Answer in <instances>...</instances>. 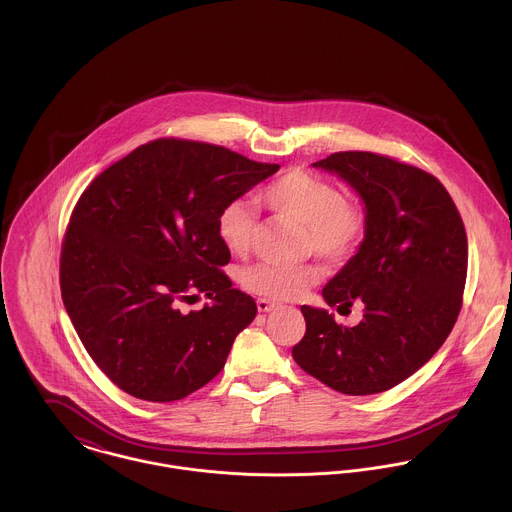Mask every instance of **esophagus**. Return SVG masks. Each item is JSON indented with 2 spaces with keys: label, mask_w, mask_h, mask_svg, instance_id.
Masks as SVG:
<instances>
[{
  "label": "esophagus",
  "mask_w": 512,
  "mask_h": 512,
  "mask_svg": "<svg viewBox=\"0 0 512 512\" xmlns=\"http://www.w3.org/2000/svg\"><path fill=\"white\" fill-rule=\"evenodd\" d=\"M256 305H258V311H262V313H270V311H274V309L278 307L276 301H270V299H266V297H260V299L256 301Z\"/></svg>",
  "instance_id": "34e87169"
}]
</instances>
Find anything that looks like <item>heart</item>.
Listing matches in <instances>:
<instances>
[{
	"label": "heart",
	"instance_id": "1",
	"mask_svg": "<svg viewBox=\"0 0 512 512\" xmlns=\"http://www.w3.org/2000/svg\"><path fill=\"white\" fill-rule=\"evenodd\" d=\"M262 201L276 213L307 226L309 246L327 260H347L365 238L366 217L359 205L345 199L343 191L307 171L292 169L262 191ZM256 224V209L244 199L228 203L220 211L217 228L222 244L242 254L248 250ZM319 278L313 266H284L258 262L240 276L248 292L270 299H293Z\"/></svg>",
	"mask_w": 512,
	"mask_h": 512
}]
</instances>
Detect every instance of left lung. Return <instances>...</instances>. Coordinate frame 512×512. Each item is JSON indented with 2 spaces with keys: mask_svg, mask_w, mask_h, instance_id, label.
Instances as JSON below:
<instances>
[{
  "mask_svg": "<svg viewBox=\"0 0 512 512\" xmlns=\"http://www.w3.org/2000/svg\"><path fill=\"white\" fill-rule=\"evenodd\" d=\"M361 199L366 230L355 256L327 282L329 307L363 303L341 327L323 307L303 305L295 363L329 388L366 396L390 390L426 365L451 333L467 276V234L449 193L418 167L370 151L311 163Z\"/></svg>",
  "mask_w": 512,
  "mask_h": 512,
  "instance_id": "1",
  "label": "left lung"
}]
</instances>
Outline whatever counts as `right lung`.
I'll list each match as a JSON object with an SVG mask.
<instances>
[{"instance_id":"1","label":"right lung","mask_w":512,"mask_h":512,"mask_svg":"<svg viewBox=\"0 0 512 512\" xmlns=\"http://www.w3.org/2000/svg\"><path fill=\"white\" fill-rule=\"evenodd\" d=\"M278 169L171 138L134 149L82 193L63 244L61 292L84 349L118 388L173 402L222 370L258 307L219 272L230 250L217 220ZM199 292L212 303L181 312Z\"/></svg>"}]
</instances>
